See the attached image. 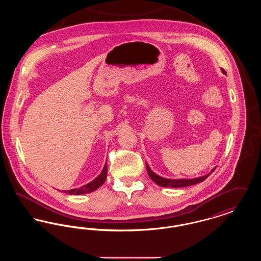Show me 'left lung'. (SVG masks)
Masks as SVG:
<instances>
[{
  "label": "left lung",
  "mask_w": 261,
  "mask_h": 261,
  "mask_svg": "<svg viewBox=\"0 0 261 261\" xmlns=\"http://www.w3.org/2000/svg\"><path fill=\"white\" fill-rule=\"evenodd\" d=\"M222 71L225 74L223 69H222ZM146 167H147V171L149 173L150 179L159 186L165 187V188H181V187L192 186V185L198 184V183L204 181L215 170V168H213L210 173L206 174L204 176H201V177L193 178V179H167V178L161 177L158 174L154 173L153 171H151V169L149 168V165L147 163H146Z\"/></svg>",
  "instance_id": "left-lung-1"
}]
</instances>
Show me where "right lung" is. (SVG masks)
I'll return each instance as SVG.
<instances>
[{
	"instance_id": "right-lung-1",
	"label": "right lung",
	"mask_w": 261,
	"mask_h": 261,
	"mask_svg": "<svg viewBox=\"0 0 261 261\" xmlns=\"http://www.w3.org/2000/svg\"><path fill=\"white\" fill-rule=\"evenodd\" d=\"M107 175H108V164L106 162L103 169L101 170V172L99 174L97 178H95L92 182L88 183L84 186L80 187L79 189H71L68 191H61L63 193L69 194V195H84V194H88V193H92L94 191H96L97 189H99V187L101 186L106 179H107Z\"/></svg>"
}]
</instances>
